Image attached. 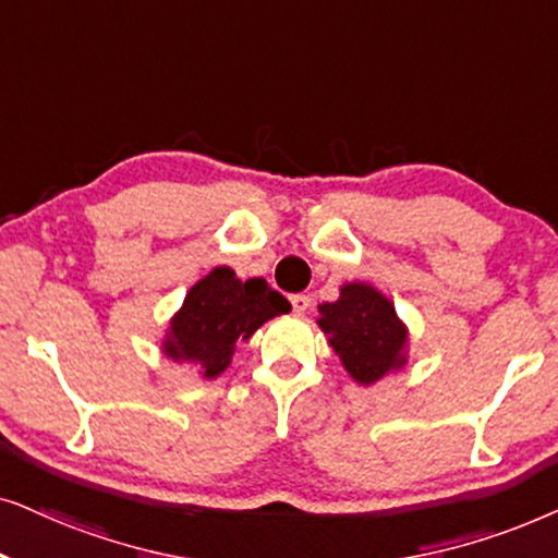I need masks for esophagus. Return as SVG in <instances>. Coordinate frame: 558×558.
<instances>
[{
    "label": "esophagus",
    "instance_id": "esophagus-1",
    "mask_svg": "<svg viewBox=\"0 0 558 558\" xmlns=\"http://www.w3.org/2000/svg\"><path fill=\"white\" fill-rule=\"evenodd\" d=\"M291 308L295 316H303L311 308V295H303V293L291 295Z\"/></svg>",
    "mask_w": 558,
    "mask_h": 558
}]
</instances>
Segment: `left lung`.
I'll return each mask as SVG.
<instances>
[{"mask_svg":"<svg viewBox=\"0 0 558 558\" xmlns=\"http://www.w3.org/2000/svg\"><path fill=\"white\" fill-rule=\"evenodd\" d=\"M316 324L354 383L375 385L405 367L408 326L375 286L362 280L344 283L337 301L318 306Z\"/></svg>","mask_w":558,"mask_h":558,"instance_id":"1","label":"left lung"}]
</instances>
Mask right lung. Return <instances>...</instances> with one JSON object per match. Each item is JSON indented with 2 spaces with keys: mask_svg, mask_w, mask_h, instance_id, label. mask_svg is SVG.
Wrapping results in <instances>:
<instances>
[{
  "mask_svg": "<svg viewBox=\"0 0 558 558\" xmlns=\"http://www.w3.org/2000/svg\"><path fill=\"white\" fill-rule=\"evenodd\" d=\"M288 303L263 278L240 280L232 267H214L185 293L183 306L168 322L162 354L214 380L232 365L240 341H247L270 318L288 314Z\"/></svg>",
  "mask_w": 558,
  "mask_h": 558,
  "instance_id": "add662e5",
  "label": "right lung"
}]
</instances>
